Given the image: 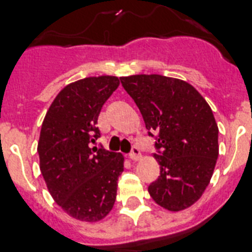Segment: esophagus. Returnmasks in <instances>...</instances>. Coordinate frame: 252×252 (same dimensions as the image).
Masks as SVG:
<instances>
[{
  "label": "esophagus",
  "instance_id": "esophagus-1",
  "mask_svg": "<svg viewBox=\"0 0 252 252\" xmlns=\"http://www.w3.org/2000/svg\"><path fill=\"white\" fill-rule=\"evenodd\" d=\"M129 158L130 160H133V161H137V160L141 158V150H139L137 146H133L132 151H130L129 154Z\"/></svg>",
  "mask_w": 252,
  "mask_h": 252
}]
</instances>
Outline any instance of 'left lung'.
<instances>
[{
	"label": "left lung",
	"instance_id": "1",
	"mask_svg": "<svg viewBox=\"0 0 252 252\" xmlns=\"http://www.w3.org/2000/svg\"><path fill=\"white\" fill-rule=\"evenodd\" d=\"M145 120L156 133L154 154L160 175L149 186L161 208L181 211L201 197L219 155L217 122L209 103L185 80L158 74L120 78Z\"/></svg>",
	"mask_w": 252,
	"mask_h": 252
}]
</instances>
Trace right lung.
Segmentation results:
<instances>
[{
  "instance_id": "add662e5",
  "label": "right lung",
  "mask_w": 252,
  "mask_h": 252,
  "mask_svg": "<svg viewBox=\"0 0 252 252\" xmlns=\"http://www.w3.org/2000/svg\"><path fill=\"white\" fill-rule=\"evenodd\" d=\"M119 78L90 77L67 84L51 103L38 141L39 168L56 204L74 219L98 221L114 206L122 154L98 149L96 126Z\"/></svg>"
}]
</instances>
